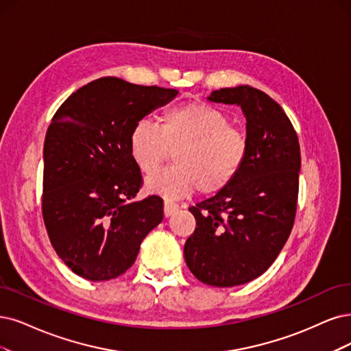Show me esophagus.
Instances as JSON below:
<instances>
[{"instance_id": "34e87169", "label": "esophagus", "mask_w": 351, "mask_h": 351, "mask_svg": "<svg viewBox=\"0 0 351 351\" xmlns=\"http://www.w3.org/2000/svg\"><path fill=\"white\" fill-rule=\"evenodd\" d=\"M178 210H179V205H178V204H175V202H172V201H169V199H166V201H165V206H163L165 217H171V215H173Z\"/></svg>"}]
</instances>
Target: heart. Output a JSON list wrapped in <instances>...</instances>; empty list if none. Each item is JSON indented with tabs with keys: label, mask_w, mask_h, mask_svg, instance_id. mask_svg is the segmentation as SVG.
<instances>
[{
	"label": "heart",
	"mask_w": 351,
	"mask_h": 351,
	"mask_svg": "<svg viewBox=\"0 0 351 351\" xmlns=\"http://www.w3.org/2000/svg\"><path fill=\"white\" fill-rule=\"evenodd\" d=\"M128 150L146 175L167 159L169 150H175V165L147 178V192L179 198L199 189L202 195H214L240 173L249 140L221 110L186 102L166 108L156 125L137 121L128 136Z\"/></svg>",
	"instance_id": "heart-1"
}]
</instances>
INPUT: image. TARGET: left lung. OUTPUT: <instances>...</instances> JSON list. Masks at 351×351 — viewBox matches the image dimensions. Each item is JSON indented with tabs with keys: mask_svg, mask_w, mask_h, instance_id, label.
Wrapping results in <instances>:
<instances>
[{
	"mask_svg": "<svg viewBox=\"0 0 351 351\" xmlns=\"http://www.w3.org/2000/svg\"><path fill=\"white\" fill-rule=\"evenodd\" d=\"M208 99L241 107L249 154L226 189L189 208L197 228L184 254L198 280L228 288L265 274L287 243L296 215L301 149L288 115L263 90L221 88Z\"/></svg>",
	"mask_w": 351,
	"mask_h": 351,
	"instance_id": "8db88e82",
	"label": "left lung"
}]
</instances>
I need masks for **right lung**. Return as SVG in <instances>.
<instances>
[{
    "label": "right lung",
    "mask_w": 351,
    "mask_h": 351,
    "mask_svg": "<svg viewBox=\"0 0 351 351\" xmlns=\"http://www.w3.org/2000/svg\"><path fill=\"white\" fill-rule=\"evenodd\" d=\"M178 95L106 76L84 85L55 112L43 147L42 214L51 245L73 274L101 282L132 267L162 223L163 201H133L143 186L130 156L133 125Z\"/></svg>",
    "instance_id": "obj_1"
}]
</instances>
